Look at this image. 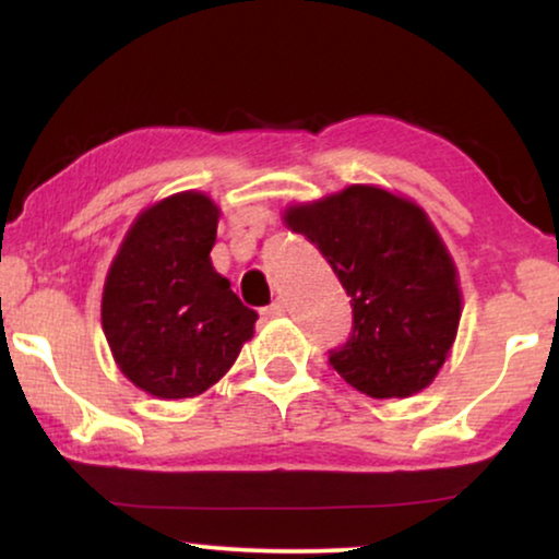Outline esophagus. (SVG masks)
<instances>
[{
  "label": "esophagus",
  "instance_id": "obj_1",
  "mask_svg": "<svg viewBox=\"0 0 559 559\" xmlns=\"http://www.w3.org/2000/svg\"><path fill=\"white\" fill-rule=\"evenodd\" d=\"M285 310H287L285 300H274L272 305H266V308L262 310V316H266V318H280V316H285Z\"/></svg>",
  "mask_w": 559,
  "mask_h": 559
}]
</instances>
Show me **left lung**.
Returning <instances> with one entry per match:
<instances>
[{
    "label": "left lung",
    "mask_w": 559,
    "mask_h": 559,
    "mask_svg": "<svg viewBox=\"0 0 559 559\" xmlns=\"http://www.w3.org/2000/svg\"><path fill=\"white\" fill-rule=\"evenodd\" d=\"M316 243L350 297L354 333L331 366L373 400L430 386L453 348L463 312L453 257L427 213L379 186H348L282 213Z\"/></svg>",
    "instance_id": "8db88e82"
}]
</instances>
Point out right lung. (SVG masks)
Masks as SVG:
<instances>
[{
  "mask_svg": "<svg viewBox=\"0 0 559 559\" xmlns=\"http://www.w3.org/2000/svg\"><path fill=\"white\" fill-rule=\"evenodd\" d=\"M221 209L182 190L144 209L104 282L102 325L119 371L157 400H190L231 369L257 312L213 270Z\"/></svg>",
  "mask_w": 559,
  "mask_h": 559,
  "instance_id": "1",
  "label": "right lung"
}]
</instances>
